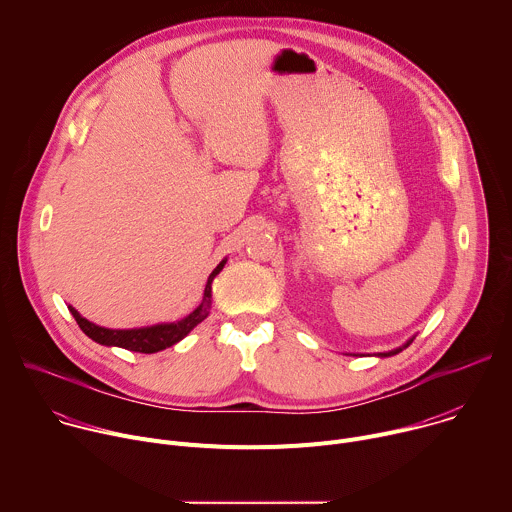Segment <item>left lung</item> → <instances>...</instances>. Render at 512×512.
<instances>
[{
	"instance_id": "8db88e82",
	"label": "left lung",
	"mask_w": 512,
	"mask_h": 512,
	"mask_svg": "<svg viewBox=\"0 0 512 512\" xmlns=\"http://www.w3.org/2000/svg\"><path fill=\"white\" fill-rule=\"evenodd\" d=\"M415 338V336H413ZM413 338H409L403 346H399V348H393V350H389V352H379V354H375V356H379V358H387V356H393V354H399L403 348H407L411 342H413ZM352 356H358V354H352Z\"/></svg>"
}]
</instances>
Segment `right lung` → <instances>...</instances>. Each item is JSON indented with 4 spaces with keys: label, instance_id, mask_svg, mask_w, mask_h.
Masks as SVG:
<instances>
[{
    "label": "right lung",
    "instance_id": "1",
    "mask_svg": "<svg viewBox=\"0 0 512 512\" xmlns=\"http://www.w3.org/2000/svg\"><path fill=\"white\" fill-rule=\"evenodd\" d=\"M227 263V257L214 267V271L208 275V281L204 285V296L202 302L182 320L176 322H164V324H154V326H141V328H129V330H113V328H103L87 318H83L75 308L68 306L70 314L75 316L77 324L81 330L95 340L97 344L103 346H119L131 352H143V354H154L164 348H170L178 344L182 338H186L204 318L210 314V304H212V281L214 277L223 271Z\"/></svg>",
    "mask_w": 512,
    "mask_h": 512
}]
</instances>
